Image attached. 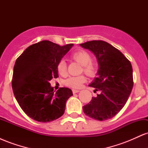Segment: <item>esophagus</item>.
<instances>
[{
	"label": "esophagus",
	"mask_w": 148,
	"mask_h": 148,
	"mask_svg": "<svg viewBox=\"0 0 148 148\" xmlns=\"http://www.w3.org/2000/svg\"><path fill=\"white\" fill-rule=\"evenodd\" d=\"M79 91H80V90H75V89L72 90V92H73V93H74V94H75V93L79 92Z\"/></svg>",
	"instance_id": "34e87169"
}]
</instances>
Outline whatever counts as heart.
<instances>
[{"label": "heart", "instance_id": "b5f03b06", "mask_svg": "<svg viewBox=\"0 0 148 148\" xmlns=\"http://www.w3.org/2000/svg\"><path fill=\"white\" fill-rule=\"evenodd\" d=\"M71 58L76 62L82 65L84 72L89 76H94L96 74L97 64L95 62L91 60L90 53L87 51L80 49L74 52L71 55ZM57 71L61 76L65 75L67 73V65L64 60H60L57 64ZM86 81V76L80 75L74 76L67 79L64 82L66 86L73 88H80Z\"/></svg>", "mask_w": 148, "mask_h": 148}]
</instances>
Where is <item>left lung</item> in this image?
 I'll return each mask as SVG.
<instances>
[{
	"instance_id": "8db88e82",
	"label": "left lung",
	"mask_w": 148,
	"mask_h": 148,
	"mask_svg": "<svg viewBox=\"0 0 148 148\" xmlns=\"http://www.w3.org/2000/svg\"><path fill=\"white\" fill-rule=\"evenodd\" d=\"M80 46L93 53L99 67L97 76L89 86L99 94L83 106L84 113L100 121L111 119L123 108L132 90V64L118 49L104 41L93 40Z\"/></svg>"
}]
</instances>
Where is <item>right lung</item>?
<instances>
[{"label":"right lung","mask_w":148,"mask_h":148,"mask_svg":"<svg viewBox=\"0 0 148 148\" xmlns=\"http://www.w3.org/2000/svg\"><path fill=\"white\" fill-rule=\"evenodd\" d=\"M73 46L69 44L60 47L44 40L30 45L16 59L12 90L21 109L30 118L49 123L64 114L72 91L60 88L55 92L49 82L58 77L57 64Z\"/></svg>","instance_id":"obj_1"}]
</instances>
